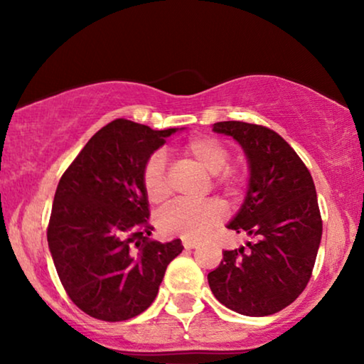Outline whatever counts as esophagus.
Instances as JSON below:
<instances>
[{
	"mask_svg": "<svg viewBox=\"0 0 364 364\" xmlns=\"http://www.w3.org/2000/svg\"><path fill=\"white\" fill-rule=\"evenodd\" d=\"M182 245H183V248H186V250H191V248H196L198 245V242H196V240H183Z\"/></svg>",
	"mask_w": 364,
	"mask_h": 364,
	"instance_id": "34e87169",
	"label": "esophagus"
}]
</instances>
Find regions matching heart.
<instances>
[{"label":"heart","instance_id":"1","mask_svg":"<svg viewBox=\"0 0 364 364\" xmlns=\"http://www.w3.org/2000/svg\"><path fill=\"white\" fill-rule=\"evenodd\" d=\"M182 156L198 168L212 176V187L225 193L228 198H238L245 188V178L237 167H230V151L212 137H192L182 147ZM142 187L147 198L161 203L168 197L166 162L161 154H152L144 164ZM225 218V208L218 200L200 203H172L159 212L157 230L168 238L196 240L207 235Z\"/></svg>","mask_w":364,"mask_h":364}]
</instances>
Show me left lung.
<instances>
[{
    "mask_svg": "<svg viewBox=\"0 0 364 364\" xmlns=\"http://www.w3.org/2000/svg\"><path fill=\"white\" fill-rule=\"evenodd\" d=\"M213 131L232 136L248 157V192L228 228L253 240L223 252L208 285L222 305L240 315H273L295 301L311 278L323 230L315 183L272 129L225 121L213 124Z\"/></svg>",
    "mask_w": 364,
    "mask_h": 364,
    "instance_id": "1",
    "label": "left lung"
}]
</instances>
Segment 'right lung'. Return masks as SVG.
Wrapping results in <instances>:
<instances>
[{
	"mask_svg": "<svg viewBox=\"0 0 364 364\" xmlns=\"http://www.w3.org/2000/svg\"><path fill=\"white\" fill-rule=\"evenodd\" d=\"M176 129L116 119L89 139L58 183L48 245L68 296L102 321H124L156 300L181 240H149L142 168Z\"/></svg>",
	"mask_w": 364,
	"mask_h": 364,
	"instance_id": "1",
	"label": "right lung"
}]
</instances>
